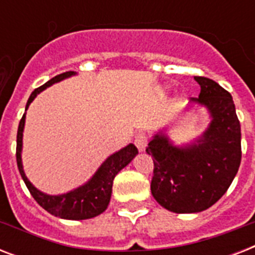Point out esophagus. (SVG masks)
I'll list each match as a JSON object with an SVG mask.
<instances>
[{"label":"esophagus","instance_id":"esophagus-1","mask_svg":"<svg viewBox=\"0 0 255 255\" xmlns=\"http://www.w3.org/2000/svg\"><path fill=\"white\" fill-rule=\"evenodd\" d=\"M147 144H148V139H147V135H145L144 132H139V133H136L135 145L140 152L145 151V147H147Z\"/></svg>","mask_w":255,"mask_h":255}]
</instances>
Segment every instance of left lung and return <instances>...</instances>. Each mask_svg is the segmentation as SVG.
Masks as SVG:
<instances>
[{
	"label": "left lung",
	"mask_w": 255,
	"mask_h": 255,
	"mask_svg": "<svg viewBox=\"0 0 255 255\" xmlns=\"http://www.w3.org/2000/svg\"><path fill=\"white\" fill-rule=\"evenodd\" d=\"M194 79L201 91L190 102L208 108L212 116L208 129L185 147H176L160 132L145 149L155 165L152 196L173 213H197L216 204L241 164V126L233 98L209 78Z\"/></svg>",
	"instance_id": "1"
}]
</instances>
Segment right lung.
Returning a JSON list of instances; mask_svg holds the SVG:
<instances>
[{
	"label": "right lung",
	"mask_w": 255,
	"mask_h": 255,
	"mask_svg": "<svg viewBox=\"0 0 255 255\" xmlns=\"http://www.w3.org/2000/svg\"><path fill=\"white\" fill-rule=\"evenodd\" d=\"M77 73L74 71H67V73L59 74L41 87L35 88L31 95H30L27 103H26V110L33 102L34 98L43 91L45 88L50 87L57 82H61L66 78L75 75ZM26 114H23L19 126H18L17 132V165L19 169L23 181H25L27 189L34 197V200L39 204L45 210H47L50 214L55 217L65 218V220H87L99 216L107 209L110 204V198L112 193V182L114 178L120 170L126 165L131 163L132 159L137 155V148L133 144H128L127 147L122 148L120 151L115 152L106 161H104L100 168L96 170V173L91 177L90 181H87L85 185L79 186L77 189L71 190L69 193L59 194V196H50V194L42 193L38 190L31 182L27 180L23 167H22L21 151H22V135H23V127H25Z\"/></svg>",
	"instance_id": "obj_1"
}]
</instances>
